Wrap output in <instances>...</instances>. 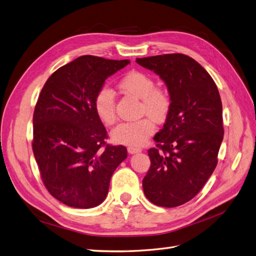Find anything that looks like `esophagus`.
Returning <instances> with one entry per match:
<instances>
[{
  "mask_svg": "<svg viewBox=\"0 0 256 256\" xmlns=\"http://www.w3.org/2000/svg\"><path fill=\"white\" fill-rule=\"evenodd\" d=\"M128 152L134 154H138V152H141L142 150L141 148H138V147H134V146H128Z\"/></svg>",
  "mask_w": 256,
  "mask_h": 256,
  "instance_id": "34e87169",
  "label": "esophagus"
}]
</instances>
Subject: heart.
<instances>
[{
    "instance_id": "b5f03b06",
    "label": "heart",
    "mask_w": 256,
    "mask_h": 256,
    "mask_svg": "<svg viewBox=\"0 0 256 256\" xmlns=\"http://www.w3.org/2000/svg\"><path fill=\"white\" fill-rule=\"evenodd\" d=\"M118 88L125 94L141 99L140 113L150 118L120 124L112 131L111 138L118 144L141 146L154 132L156 128L152 120L162 122L166 120L172 106L171 96L166 90L154 86L152 76L140 70L127 72L120 80ZM92 108L104 125L112 126L116 122L115 96L110 88H102L97 90Z\"/></svg>"
}]
</instances>
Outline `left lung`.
I'll use <instances>...</instances> for the list:
<instances>
[{"mask_svg":"<svg viewBox=\"0 0 256 256\" xmlns=\"http://www.w3.org/2000/svg\"><path fill=\"white\" fill-rule=\"evenodd\" d=\"M164 81L172 106L148 150L150 168L143 180L145 196L154 205L176 207L203 188L218 164L223 140L222 102L205 69L180 53L136 58Z\"/></svg>","mask_w":256,"mask_h":256,"instance_id":"8db88e82","label":"left lung"}]
</instances>
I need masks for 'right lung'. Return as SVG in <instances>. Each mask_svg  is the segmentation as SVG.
Here are the masks:
<instances>
[{
  "instance_id": "right-lung-1",
  "label": "right lung",
  "mask_w": 256,
  "mask_h": 256,
  "mask_svg": "<svg viewBox=\"0 0 256 256\" xmlns=\"http://www.w3.org/2000/svg\"><path fill=\"white\" fill-rule=\"evenodd\" d=\"M130 63L83 56L54 72L33 116V152L44 187L74 208L102 204L112 174L127 158L125 146L106 143L92 100L108 76Z\"/></svg>"
}]
</instances>
